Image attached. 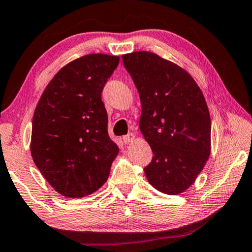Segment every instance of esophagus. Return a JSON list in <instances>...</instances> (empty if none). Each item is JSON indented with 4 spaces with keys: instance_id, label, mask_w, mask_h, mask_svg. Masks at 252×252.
I'll return each mask as SVG.
<instances>
[{
    "instance_id": "obj_1",
    "label": "esophagus",
    "mask_w": 252,
    "mask_h": 252,
    "mask_svg": "<svg viewBox=\"0 0 252 252\" xmlns=\"http://www.w3.org/2000/svg\"><path fill=\"white\" fill-rule=\"evenodd\" d=\"M133 140H134V134L133 133H129V134H126V136L123 137V141H125V144L132 143Z\"/></svg>"
}]
</instances>
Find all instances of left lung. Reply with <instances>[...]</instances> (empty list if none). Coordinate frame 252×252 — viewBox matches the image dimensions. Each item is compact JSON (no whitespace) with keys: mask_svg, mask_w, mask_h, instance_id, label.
Instances as JSON below:
<instances>
[{"mask_svg":"<svg viewBox=\"0 0 252 252\" xmlns=\"http://www.w3.org/2000/svg\"><path fill=\"white\" fill-rule=\"evenodd\" d=\"M139 92L141 133L153 151L148 183L177 195L195 182L211 151V121L195 81L175 63L148 51L122 56Z\"/></svg>","mask_w":252,"mask_h":252,"instance_id":"left-lung-1","label":"left lung"}]
</instances>
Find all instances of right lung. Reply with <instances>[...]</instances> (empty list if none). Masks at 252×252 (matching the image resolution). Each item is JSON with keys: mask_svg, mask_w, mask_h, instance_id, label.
Masks as SVG:
<instances>
[{"mask_svg": "<svg viewBox=\"0 0 252 252\" xmlns=\"http://www.w3.org/2000/svg\"><path fill=\"white\" fill-rule=\"evenodd\" d=\"M119 62L104 54L73 60L54 76L35 108L32 158L63 196L79 198L100 189L118 157L101 92Z\"/></svg>", "mask_w": 252, "mask_h": 252, "instance_id": "1", "label": "right lung"}]
</instances>
